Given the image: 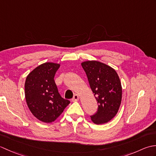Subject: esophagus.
I'll use <instances>...</instances> for the list:
<instances>
[{
    "label": "esophagus",
    "mask_w": 156,
    "mask_h": 156,
    "mask_svg": "<svg viewBox=\"0 0 156 156\" xmlns=\"http://www.w3.org/2000/svg\"><path fill=\"white\" fill-rule=\"evenodd\" d=\"M78 100H79L78 95V94H74V97H73L72 99V101L73 102H75V101H78Z\"/></svg>",
    "instance_id": "esophagus-1"
}]
</instances>
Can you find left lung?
Segmentation results:
<instances>
[{"mask_svg": "<svg viewBox=\"0 0 156 156\" xmlns=\"http://www.w3.org/2000/svg\"><path fill=\"white\" fill-rule=\"evenodd\" d=\"M81 65L98 102V110L90 116L91 120L97 125L107 123L117 115L121 103L120 79L113 68L102 62L87 61Z\"/></svg>", "mask_w": 156, "mask_h": 156, "instance_id": "8db88e82", "label": "left lung"}]
</instances>
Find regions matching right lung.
Listing matches in <instances>:
<instances>
[{"label":"right lung","instance_id":"add662e5","mask_svg":"<svg viewBox=\"0 0 156 156\" xmlns=\"http://www.w3.org/2000/svg\"><path fill=\"white\" fill-rule=\"evenodd\" d=\"M59 64L45 62L35 68L26 78L25 95L29 110L39 121H54L69 104L63 98L54 81Z\"/></svg>","mask_w":156,"mask_h":156}]
</instances>
